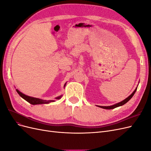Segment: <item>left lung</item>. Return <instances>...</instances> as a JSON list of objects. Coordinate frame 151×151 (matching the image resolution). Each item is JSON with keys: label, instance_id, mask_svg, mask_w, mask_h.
<instances>
[{"label": "left lung", "instance_id": "obj_1", "mask_svg": "<svg viewBox=\"0 0 151 151\" xmlns=\"http://www.w3.org/2000/svg\"><path fill=\"white\" fill-rule=\"evenodd\" d=\"M137 89V88H135V89L134 90V92L132 93L129 96V97L125 99L124 100H123L122 101H121V102H120V103H116V104H115L111 105V106H99V108H103V109H114V108H115L118 107V106H122V105H123V104H125V103H127L132 97H133V96L134 95L135 93L136 92Z\"/></svg>", "mask_w": 151, "mask_h": 151}]
</instances>
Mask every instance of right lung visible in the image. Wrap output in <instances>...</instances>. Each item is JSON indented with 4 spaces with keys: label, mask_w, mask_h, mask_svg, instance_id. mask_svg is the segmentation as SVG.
<instances>
[{
    "label": "right lung",
    "mask_w": 151,
    "mask_h": 151,
    "mask_svg": "<svg viewBox=\"0 0 151 151\" xmlns=\"http://www.w3.org/2000/svg\"><path fill=\"white\" fill-rule=\"evenodd\" d=\"M65 85H66V83L65 84L64 87L65 86ZM16 91L22 98H23L24 99L26 100V101H28V103H29L31 104L35 105V104H48V103H50L51 102L55 101H54V100H43V99H40V98L31 97V96H27V95H25L23 93H22L18 89H16ZM62 96L61 95V96H60L55 98V99H60L62 98Z\"/></svg>",
    "instance_id": "obj_1"
}]
</instances>
